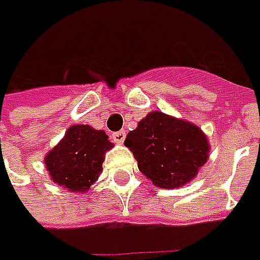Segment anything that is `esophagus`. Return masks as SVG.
I'll return each mask as SVG.
<instances>
[{"mask_svg": "<svg viewBox=\"0 0 260 260\" xmlns=\"http://www.w3.org/2000/svg\"><path fill=\"white\" fill-rule=\"evenodd\" d=\"M124 139H125L124 130H123V132H117V133L113 135V140H114V143H117V145H123V143H124Z\"/></svg>", "mask_w": 260, "mask_h": 260, "instance_id": "obj_1", "label": "esophagus"}]
</instances>
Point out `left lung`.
<instances>
[{"mask_svg": "<svg viewBox=\"0 0 260 260\" xmlns=\"http://www.w3.org/2000/svg\"><path fill=\"white\" fill-rule=\"evenodd\" d=\"M137 160L139 171L155 186H184L205 165L210 143L204 132L191 121L162 111L142 118L124 140Z\"/></svg>", "mask_w": 260, "mask_h": 260, "instance_id": "8db88e82", "label": "left lung"}]
</instances>
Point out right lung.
I'll return each mask as SVG.
<instances>
[{
  "instance_id": "right-lung-1",
  "label": "right lung",
  "mask_w": 260,
  "mask_h": 260,
  "mask_svg": "<svg viewBox=\"0 0 260 260\" xmlns=\"http://www.w3.org/2000/svg\"><path fill=\"white\" fill-rule=\"evenodd\" d=\"M114 145L103 130L74 124L45 156L50 179L72 192H86L103 172L105 153Z\"/></svg>"
}]
</instances>
